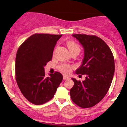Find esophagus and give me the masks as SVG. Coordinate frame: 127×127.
Instances as JSON below:
<instances>
[{
    "instance_id": "obj_1",
    "label": "esophagus",
    "mask_w": 127,
    "mask_h": 127,
    "mask_svg": "<svg viewBox=\"0 0 127 127\" xmlns=\"http://www.w3.org/2000/svg\"><path fill=\"white\" fill-rule=\"evenodd\" d=\"M69 79V77H68V76L64 75V76H63V79H64V80H66V79Z\"/></svg>"
}]
</instances>
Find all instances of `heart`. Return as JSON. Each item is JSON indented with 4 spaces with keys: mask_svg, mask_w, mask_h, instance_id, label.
<instances>
[{
    "mask_svg": "<svg viewBox=\"0 0 127 127\" xmlns=\"http://www.w3.org/2000/svg\"><path fill=\"white\" fill-rule=\"evenodd\" d=\"M67 46L69 48L70 52H73L75 51H79L80 50L79 46L78 43L73 41H69L67 42ZM73 67V66L69 64L63 63L60 65L59 69L61 72L64 74H69L72 70V69Z\"/></svg>",
    "mask_w": 127,
    "mask_h": 127,
    "instance_id": "1",
    "label": "heart"
}]
</instances>
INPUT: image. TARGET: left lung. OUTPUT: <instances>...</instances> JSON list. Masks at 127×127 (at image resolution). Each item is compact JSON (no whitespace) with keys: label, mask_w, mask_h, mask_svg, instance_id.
Masks as SVG:
<instances>
[{"label":"left lung","mask_w":127,"mask_h":127,"mask_svg":"<svg viewBox=\"0 0 127 127\" xmlns=\"http://www.w3.org/2000/svg\"><path fill=\"white\" fill-rule=\"evenodd\" d=\"M84 49L83 63L76 74L86 75L83 81L74 82L70 89L72 101L81 108H90L104 98L110 87L114 73L115 60L108 46L94 35L73 34Z\"/></svg>","instance_id":"obj_1"}]
</instances>
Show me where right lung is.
Returning a JSON list of instances; mask_svg holds the SVG:
<instances>
[{"label":"right lung","instance_id":"obj_1","mask_svg":"<svg viewBox=\"0 0 127 127\" xmlns=\"http://www.w3.org/2000/svg\"><path fill=\"white\" fill-rule=\"evenodd\" d=\"M61 36L34 34L21 44L17 52V84L25 98L35 105L50 101L63 80V75L58 72L46 77L44 69L52 60L54 49Z\"/></svg>","mask_w":127,"mask_h":127}]
</instances>
